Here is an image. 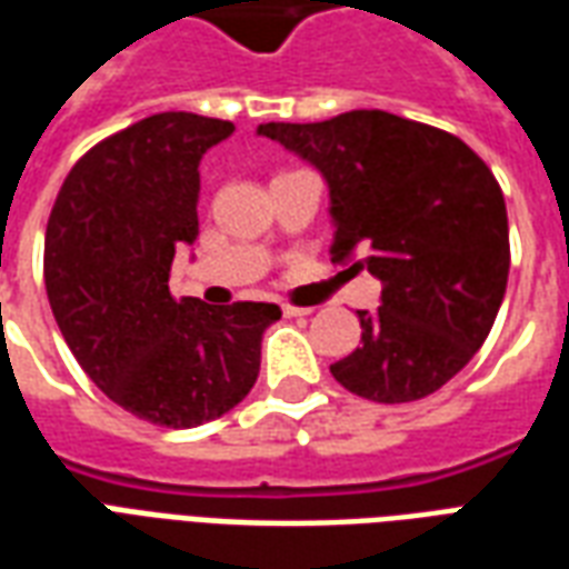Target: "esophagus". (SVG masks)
I'll use <instances>...</instances> for the list:
<instances>
[{
  "mask_svg": "<svg viewBox=\"0 0 569 569\" xmlns=\"http://www.w3.org/2000/svg\"><path fill=\"white\" fill-rule=\"evenodd\" d=\"M308 313H313V308H292V305H283V317H308Z\"/></svg>",
  "mask_w": 569,
  "mask_h": 569,
  "instance_id": "34e87169",
  "label": "esophagus"
}]
</instances>
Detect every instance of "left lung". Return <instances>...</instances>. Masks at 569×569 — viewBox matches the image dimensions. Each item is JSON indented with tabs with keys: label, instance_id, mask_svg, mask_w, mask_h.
I'll list each match as a JSON object with an SVG mask.
<instances>
[{
	"label": "left lung",
	"instance_id": "left-lung-1",
	"mask_svg": "<svg viewBox=\"0 0 569 569\" xmlns=\"http://www.w3.org/2000/svg\"><path fill=\"white\" fill-rule=\"evenodd\" d=\"M329 188L332 256L381 280L359 347L335 362L350 393L396 406L436 393L485 345L509 280L506 200L488 163L429 124L357 109L259 124Z\"/></svg>",
	"mask_w": 569,
	"mask_h": 569
}]
</instances>
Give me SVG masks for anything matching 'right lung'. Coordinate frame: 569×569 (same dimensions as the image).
Here are the masks:
<instances>
[{"instance_id": "add662e5", "label": "right lung", "mask_w": 569, "mask_h": 569, "mask_svg": "<svg viewBox=\"0 0 569 569\" xmlns=\"http://www.w3.org/2000/svg\"><path fill=\"white\" fill-rule=\"evenodd\" d=\"M234 133L194 112L149 116L93 146L57 194L44 289L63 341L112 402L188 429L240 406L277 305L170 296L176 252L198 240L200 161Z\"/></svg>"}]
</instances>
